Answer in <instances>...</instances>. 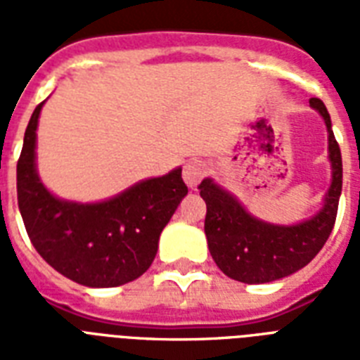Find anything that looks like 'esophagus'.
<instances>
[{
	"mask_svg": "<svg viewBox=\"0 0 360 360\" xmlns=\"http://www.w3.org/2000/svg\"><path fill=\"white\" fill-rule=\"evenodd\" d=\"M205 174H207V164L203 160H188L183 169V179H185L186 186L196 188L198 183L205 177Z\"/></svg>",
	"mask_w": 360,
	"mask_h": 360,
	"instance_id": "obj_1",
	"label": "esophagus"
}]
</instances>
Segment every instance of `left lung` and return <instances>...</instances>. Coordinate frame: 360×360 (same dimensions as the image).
Here are the masks:
<instances>
[{
  "mask_svg": "<svg viewBox=\"0 0 360 360\" xmlns=\"http://www.w3.org/2000/svg\"><path fill=\"white\" fill-rule=\"evenodd\" d=\"M310 106L323 117L329 132L333 168L323 207L312 219L293 226L269 224L252 217L233 194L213 179L207 177L198 186L207 205L205 236L209 252L220 271L230 278L245 284H265L290 276L312 262L329 239L342 194V155L325 104L319 98H310Z\"/></svg>",
  "mask_w": 360,
  "mask_h": 360,
  "instance_id": "obj_1",
  "label": "left lung"
}]
</instances>
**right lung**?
I'll return each instance as SVG.
<instances>
[{
    "instance_id": "obj_1",
    "label": "right lung",
    "mask_w": 360,
    "mask_h": 360,
    "mask_svg": "<svg viewBox=\"0 0 360 360\" xmlns=\"http://www.w3.org/2000/svg\"><path fill=\"white\" fill-rule=\"evenodd\" d=\"M41 103L31 115L16 166L18 209L42 259L87 288H115L146 273L158 237L186 196L181 168L140 181L106 202L59 200L37 174L35 147Z\"/></svg>"
}]
</instances>
